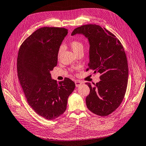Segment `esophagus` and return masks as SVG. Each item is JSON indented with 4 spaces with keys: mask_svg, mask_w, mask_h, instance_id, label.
I'll return each instance as SVG.
<instances>
[{
    "mask_svg": "<svg viewBox=\"0 0 146 146\" xmlns=\"http://www.w3.org/2000/svg\"><path fill=\"white\" fill-rule=\"evenodd\" d=\"M75 86H76V87H79V86H81L83 83H82V82L80 81H76L75 82Z\"/></svg>",
    "mask_w": 146,
    "mask_h": 146,
    "instance_id": "obj_1",
    "label": "esophagus"
}]
</instances>
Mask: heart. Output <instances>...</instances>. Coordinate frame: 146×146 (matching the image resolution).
<instances>
[{
  "label": "heart",
  "mask_w": 146,
  "mask_h": 146,
  "mask_svg": "<svg viewBox=\"0 0 146 146\" xmlns=\"http://www.w3.org/2000/svg\"><path fill=\"white\" fill-rule=\"evenodd\" d=\"M70 45L72 50L75 52V54H76L77 52H80L81 51H84V46L83 43L81 41L74 40L71 42ZM62 51H63V47L61 46L59 48L58 52V57H60L61 55Z\"/></svg>",
  "instance_id": "b5f03b06"
}]
</instances>
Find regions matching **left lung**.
Returning a JSON list of instances; mask_svg holds the SVG:
<instances>
[{"mask_svg": "<svg viewBox=\"0 0 146 146\" xmlns=\"http://www.w3.org/2000/svg\"><path fill=\"white\" fill-rule=\"evenodd\" d=\"M82 35L89 44V69L100 74V81L90 88L86 104L92 113L106 116L121 104L128 81L126 55L120 41L106 29L99 25H87L74 30L71 36Z\"/></svg>", "mask_w": 146, "mask_h": 146, "instance_id": "1", "label": "left lung"}]
</instances>
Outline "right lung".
Here are the masks:
<instances>
[{
    "mask_svg": "<svg viewBox=\"0 0 146 146\" xmlns=\"http://www.w3.org/2000/svg\"><path fill=\"white\" fill-rule=\"evenodd\" d=\"M67 34L64 28H40L22 43L18 53L17 75L27 101L48 120L63 114L75 87L69 78L57 84L50 74L57 65L58 50Z\"/></svg>",
    "mask_w": 146,
    "mask_h": 146,
    "instance_id": "obj_1",
    "label": "right lung"
}]
</instances>
